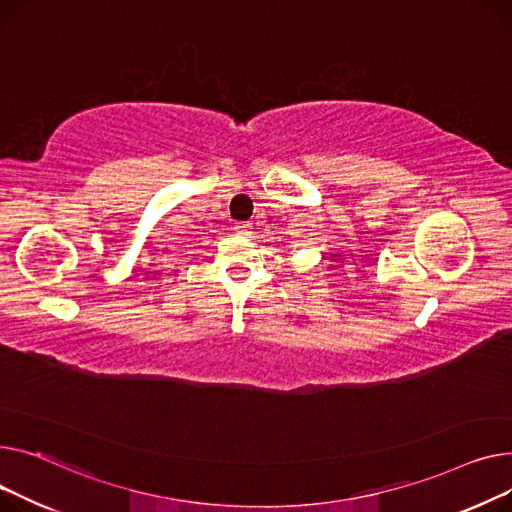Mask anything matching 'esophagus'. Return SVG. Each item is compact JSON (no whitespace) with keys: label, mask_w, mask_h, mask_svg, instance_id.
<instances>
[{"label":"esophagus","mask_w":512,"mask_h":512,"mask_svg":"<svg viewBox=\"0 0 512 512\" xmlns=\"http://www.w3.org/2000/svg\"><path fill=\"white\" fill-rule=\"evenodd\" d=\"M233 229L239 233V235H250L252 233V223L248 221H239L233 225Z\"/></svg>","instance_id":"1"}]
</instances>
